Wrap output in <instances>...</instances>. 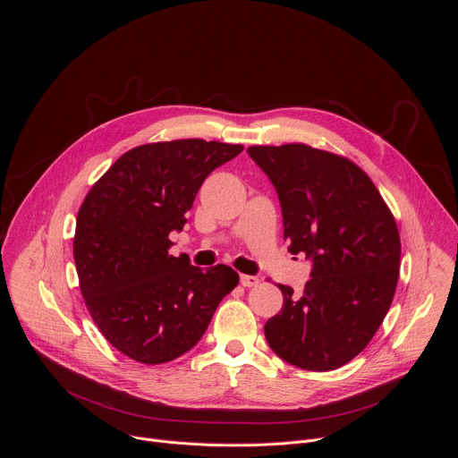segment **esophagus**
Listing matches in <instances>:
<instances>
[{
    "label": "esophagus",
    "instance_id": "1",
    "mask_svg": "<svg viewBox=\"0 0 458 458\" xmlns=\"http://www.w3.org/2000/svg\"><path fill=\"white\" fill-rule=\"evenodd\" d=\"M259 277L257 276H241V284L244 288H251V286H257L259 284Z\"/></svg>",
    "mask_w": 458,
    "mask_h": 458
}]
</instances>
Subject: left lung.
I'll return each mask as SVG.
<instances>
[{"instance_id": "1", "label": "left lung", "mask_w": 458, "mask_h": 458, "mask_svg": "<svg viewBox=\"0 0 458 458\" xmlns=\"http://www.w3.org/2000/svg\"><path fill=\"white\" fill-rule=\"evenodd\" d=\"M272 181L288 251L311 263L301 295L279 284L283 310L265 324L286 362L330 371L357 357L394 301L401 237L371 179L350 159L308 145L250 147Z\"/></svg>"}]
</instances>
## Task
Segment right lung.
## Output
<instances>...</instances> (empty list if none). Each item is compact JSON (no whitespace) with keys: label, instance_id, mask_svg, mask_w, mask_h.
<instances>
[{"label":"right lung","instance_id":"right-lung-1","mask_svg":"<svg viewBox=\"0 0 458 458\" xmlns=\"http://www.w3.org/2000/svg\"><path fill=\"white\" fill-rule=\"evenodd\" d=\"M241 145L179 140L123 154L78 212L74 260L81 295L105 339L126 357L163 364L191 350L239 283L168 253L203 181Z\"/></svg>","mask_w":458,"mask_h":458}]
</instances>
